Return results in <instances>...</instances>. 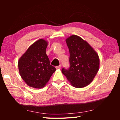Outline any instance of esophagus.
I'll return each instance as SVG.
<instances>
[{
    "label": "esophagus",
    "mask_w": 120,
    "mask_h": 120,
    "mask_svg": "<svg viewBox=\"0 0 120 120\" xmlns=\"http://www.w3.org/2000/svg\"><path fill=\"white\" fill-rule=\"evenodd\" d=\"M61 68V65H60V66H59L56 67V69H60Z\"/></svg>",
    "instance_id": "34e87169"
}]
</instances>
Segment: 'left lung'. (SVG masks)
Segmentation results:
<instances>
[{
    "instance_id": "8db88e82",
    "label": "left lung",
    "mask_w": 120,
    "mask_h": 120,
    "mask_svg": "<svg viewBox=\"0 0 120 120\" xmlns=\"http://www.w3.org/2000/svg\"><path fill=\"white\" fill-rule=\"evenodd\" d=\"M69 50L70 64L69 69L62 73L73 87L83 88L90 84L99 68V58L94 49L86 41L76 35L66 38Z\"/></svg>"
}]
</instances>
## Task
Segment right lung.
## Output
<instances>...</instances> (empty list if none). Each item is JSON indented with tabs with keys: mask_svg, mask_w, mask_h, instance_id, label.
I'll return each mask as SVG.
<instances>
[{
	"mask_svg": "<svg viewBox=\"0 0 120 120\" xmlns=\"http://www.w3.org/2000/svg\"><path fill=\"white\" fill-rule=\"evenodd\" d=\"M47 41L41 38L29 46L18 61L19 73L28 86L45 87L56 69L50 64L46 54Z\"/></svg>",
	"mask_w": 120,
	"mask_h": 120,
	"instance_id": "right-lung-1",
	"label": "right lung"
}]
</instances>
